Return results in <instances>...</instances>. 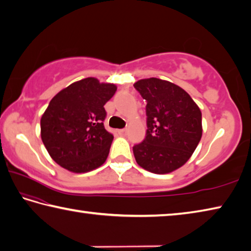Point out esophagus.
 <instances>
[{"label":"esophagus","instance_id":"34e87169","mask_svg":"<svg viewBox=\"0 0 251 251\" xmlns=\"http://www.w3.org/2000/svg\"><path fill=\"white\" fill-rule=\"evenodd\" d=\"M126 129H120V130H118V133L120 134V135H125V134H126Z\"/></svg>","mask_w":251,"mask_h":251}]
</instances>
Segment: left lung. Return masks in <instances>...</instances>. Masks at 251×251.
<instances>
[{"label": "left lung", "mask_w": 251, "mask_h": 251, "mask_svg": "<svg viewBox=\"0 0 251 251\" xmlns=\"http://www.w3.org/2000/svg\"><path fill=\"white\" fill-rule=\"evenodd\" d=\"M134 88L147 101V135L133 147L137 163L166 174L181 168L201 138V112L187 92L159 78L141 79Z\"/></svg>", "instance_id": "8db88e82"}]
</instances>
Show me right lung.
Wrapping results in <instances>:
<instances>
[{"instance_id":"obj_1","label":"right lung","mask_w":251,"mask_h":251,"mask_svg":"<svg viewBox=\"0 0 251 251\" xmlns=\"http://www.w3.org/2000/svg\"><path fill=\"white\" fill-rule=\"evenodd\" d=\"M113 83L85 78L50 100L41 119V137L57 164L74 173L99 168L107 160L113 135L104 129L103 105L116 94Z\"/></svg>"}]
</instances>
